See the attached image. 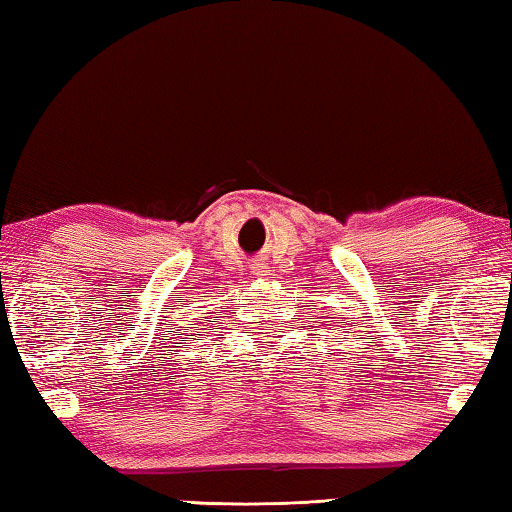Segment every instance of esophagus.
<instances>
[{
	"instance_id": "34e87169",
	"label": "esophagus",
	"mask_w": 512,
	"mask_h": 512,
	"mask_svg": "<svg viewBox=\"0 0 512 512\" xmlns=\"http://www.w3.org/2000/svg\"><path fill=\"white\" fill-rule=\"evenodd\" d=\"M262 269H264V266H253V273H264Z\"/></svg>"
}]
</instances>
